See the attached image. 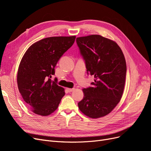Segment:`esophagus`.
<instances>
[{
  "instance_id": "34e87169",
  "label": "esophagus",
  "mask_w": 151,
  "mask_h": 151,
  "mask_svg": "<svg viewBox=\"0 0 151 151\" xmlns=\"http://www.w3.org/2000/svg\"><path fill=\"white\" fill-rule=\"evenodd\" d=\"M67 90L68 92L70 93V92H72V91H74V88H72V89L71 88H67Z\"/></svg>"
}]
</instances>
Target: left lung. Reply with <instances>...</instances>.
<instances>
[{
  "label": "left lung",
  "instance_id": "left-lung-1",
  "mask_svg": "<svg viewBox=\"0 0 151 151\" xmlns=\"http://www.w3.org/2000/svg\"><path fill=\"white\" fill-rule=\"evenodd\" d=\"M88 74L94 76L92 86L84 88V97L78 103L80 110L92 118L108 115L122 98L127 65L121 48L113 41L100 35L76 38Z\"/></svg>",
  "mask_w": 151,
  "mask_h": 151
}]
</instances>
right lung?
Instances as JSON below:
<instances>
[{"mask_svg": "<svg viewBox=\"0 0 151 151\" xmlns=\"http://www.w3.org/2000/svg\"><path fill=\"white\" fill-rule=\"evenodd\" d=\"M76 36H57L41 40L27 50L18 68V89L35 113L47 116L57 109L65 95L58 86L55 67L75 42Z\"/></svg>", "mask_w": 151, "mask_h": 151, "instance_id": "1", "label": "right lung"}]
</instances>
